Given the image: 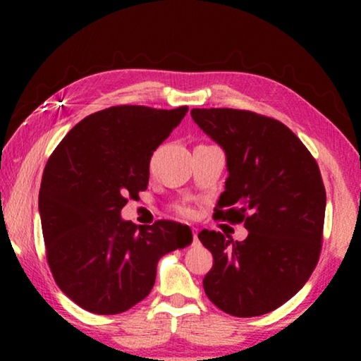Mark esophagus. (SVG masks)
Masks as SVG:
<instances>
[{
  "instance_id": "34e87169",
  "label": "esophagus",
  "mask_w": 361,
  "mask_h": 361,
  "mask_svg": "<svg viewBox=\"0 0 361 361\" xmlns=\"http://www.w3.org/2000/svg\"><path fill=\"white\" fill-rule=\"evenodd\" d=\"M199 237H197V229H192V245H197Z\"/></svg>"
}]
</instances>
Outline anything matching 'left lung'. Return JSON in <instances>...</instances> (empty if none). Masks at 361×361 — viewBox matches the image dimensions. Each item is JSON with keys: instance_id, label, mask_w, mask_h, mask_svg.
Listing matches in <instances>:
<instances>
[{"instance_id": "1", "label": "left lung", "mask_w": 361, "mask_h": 361, "mask_svg": "<svg viewBox=\"0 0 361 361\" xmlns=\"http://www.w3.org/2000/svg\"><path fill=\"white\" fill-rule=\"evenodd\" d=\"M191 116L226 154L215 218L248 231L242 242L199 232L213 255L205 295L226 314H267L302 288L319 261L326 207L319 166L276 119L229 108H195Z\"/></svg>"}]
</instances>
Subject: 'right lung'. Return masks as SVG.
Returning a JSON list of instances; mask_svg holds the SVG:
<instances>
[{
    "label": "right lung",
    "mask_w": 361,
    "mask_h": 361,
    "mask_svg": "<svg viewBox=\"0 0 361 361\" xmlns=\"http://www.w3.org/2000/svg\"><path fill=\"white\" fill-rule=\"evenodd\" d=\"M188 106L122 105L84 118L42 173L39 218L52 276L66 296L99 315L121 314L149 295L159 259L191 245L185 224L137 231L121 218L127 197L148 188L152 152Z\"/></svg>",
    "instance_id": "add662e5"
}]
</instances>
